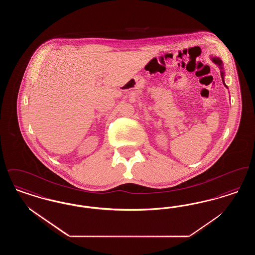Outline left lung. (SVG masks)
Returning <instances> with one entry per match:
<instances>
[{
	"label": "left lung",
	"mask_w": 255,
	"mask_h": 255,
	"mask_svg": "<svg viewBox=\"0 0 255 255\" xmlns=\"http://www.w3.org/2000/svg\"><path fill=\"white\" fill-rule=\"evenodd\" d=\"M210 59L211 61L214 63V64H216L217 66L219 67V69H220V71H221V76H222V80H223V83H224V85L226 88H228V86L226 85V83H225V72H224V65H223V62L222 60L219 58V57H210Z\"/></svg>",
	"instance_id": "1"
}]
</instances>
